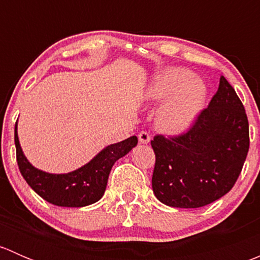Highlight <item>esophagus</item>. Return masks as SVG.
Returning <instances> with one entry per match:
<instances>
[{
  "mask_svg": "<svg viewBox=\"0 0 260 260\" xmlns=\"http://www.w3.org/2000/svg\"><path fill=\"white\" fill-rule=\"evenodd\" d=\"M138 141H140V143H148L149 141H151V136H149L148 132H146V131H142V132H140V135H138Z\"/></svg>",
  "mask_w": 260,
  "mask_h": 260,
  "instance_id": "esophagus-1",
  "label": "esophagus"
}]
</instances>
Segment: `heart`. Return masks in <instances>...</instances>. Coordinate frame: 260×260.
I'll list each match as a JSON object with an SVG mask.
<instances>
[{
  "label": "heart",
  "instance_id": "heart-1",
  "mask_svg": "<svg viewBox=\"0 0 260 260\" xmlns=\"http://www.w3.org/2000/svg\"><path fill=\"white\" fill-rule=\"evenodd\" d=\"M149 101H165L157 113V125L164 132L180 133L191 125L200 113L206 88L192 72L171 68L153 78L147 88Z\"/></svg>",
  "mask_w": 260,
  "mask_h": 260
}]
</instances>
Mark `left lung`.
<instances>
[{
	"mask_svg": "<svg viewBox=\"0 0 260 260\" xmlns=\"http://www.w3.org/2000/svg\"><path fill=\"white\" fill-rule=\"evenodd\" d=\"M152 188L162 204L195 209L229 192L249 151V123L234 88L224 77L186 133L154 136Z\"/></svg>",
	"mask_w": 260,
	"mask_h": 260,
	"instance_id": "8db88e82",
	"label": "left lung"
}]
</instances>
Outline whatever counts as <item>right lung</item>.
Wrapping results in <instances>:
<instances>
[{
    "instance_id": "right-lung-1",
    "label": "right lung",
    "mask_w": 260,
    "mask_h": 260,
    "mask_svg": "<svg viewBox=\"0 0 260 260\" xmlns=\"http://www.w3.org/2000/svg\"><path fill=\"white\" fill-rule=\"evenodd\" d=\"M136 136L107 146L90 162L69 174H48L34 167L23 154L15 125L16 158L21 175L31 188L48 203L64 208H83L101 200L114 162L137 146Z\"/></svg>"
}]
</instances>
